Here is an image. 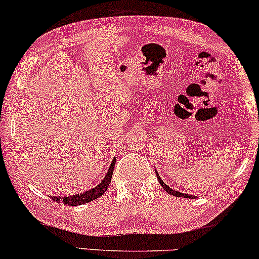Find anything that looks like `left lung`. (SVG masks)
I'll list each match as a JSON object with an SVG mask.
<instances>
[{
  "label": "left lung",
  "mask_w": 259,
  "mask_h": 259,
  "mask_svg": "<svg viewBox=\"0 0 259 259\" xmlns=\"http://www.w3.org/2000/svg\"><path fill=\"white\" fill-rule=\"evenodd\" d=\"M156 175H157V180H158V182L160 183V186H162V187H163V189L165 190L167 194H170V195H174V196H177V197H186V199H193V197H195V196H193V195H189V194L180 193V191H176V190H174L172 188L167 187L166 184L163 182V180L160 179V176H159V175H158V172H157V171H156Z\"/></svg>",
  "instance_id": "8db88e82"
}]
</instances>
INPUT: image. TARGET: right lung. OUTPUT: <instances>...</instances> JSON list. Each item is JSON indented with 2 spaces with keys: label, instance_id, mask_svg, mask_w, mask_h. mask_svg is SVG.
Segmentation results:
<instances>
[{
  "label": "right lung",
  "instance_id": "right-lung-1",
  "mask_svg": "<svg viewBox=\"0 0 259 259\" xmlns=\"http://www.w3.org/2000/svg\"><path fill=\"white\" fill-rule=\"evenodd\" d=\"M114 165H115V158L112 160V164H110L108 172H107L105 179L101 181V183L97 184L95 188H92V189L87 190L84 193L76 194V195H70V196H64V197L51 196V199L58 203L66 204V206H79V204L88 203L90 201L99 199V197L102 196L103 194L106 193V190L108 189L110 181H112Z\"/></svg>",
  "mask_w": 259,
  "mask_h": 259
}]
</instances>
